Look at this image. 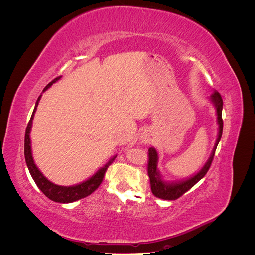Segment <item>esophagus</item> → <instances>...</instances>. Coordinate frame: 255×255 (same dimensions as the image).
<instances>
[{"mask_svg": "<svg viewBox=\"0 0 255 255\" xmlns=\"http://www.w3.org/2000/svg\"><path fill=\"white\" fill-rule=\"evenodd\" d=\"M140 140H141V143L143 144H148L152 141V138H151V134L148 133V132H144L142 133L141 137H140Z\"/></svg>", "mask_w": 255, "mask_h": 255, "instance_id": "1", "label": "esophagus"}]
</instances>
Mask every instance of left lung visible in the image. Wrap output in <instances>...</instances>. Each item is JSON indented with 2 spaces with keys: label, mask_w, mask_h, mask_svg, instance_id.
Wrapping results in <instances>:
<instances>
[{
  "label": "left lung",
  "mask_w": 255,
  "mask_h": 255,
  "mask_svg": "<svg viewBox=\"0 0 255 255\" xmlns=\"http://www.w3.org/2000/svg\"><path fill=\"white\" fill-rule=\"evenodd\" d=\"M210 100L214 104L216 109V115H217V123H218V137L216 139V143L214 145V149L210 158L207 159L201 170L191 177H188L186 180L182 181H175V182H167L161 179V175L157 168V161L158 155L157 152L154 148L149 149V160H148V174L150 177V184H151V190L153 195L164 200H176L180 198L185 192L188 191L192 186L202 179L206 174V172L210 169L212 161L215 155V151L217 149V145L221 139L222 136V128H223V121H222V98L218 91H214L213 95L210 97Z\"/></svg>",
  "instance_id": "8db88e82"
}]
</instances>
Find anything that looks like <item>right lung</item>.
Wrapping results in <instances>:
<instances>
[{
  "instance_id": "right-lung-1",
  "label": "right lung",
  "mask_w": 255,
  "mask_h": 255,
  "mask_svg": "<svg viewBox=\"0 0 255 255\" xmlns=\"http://www.w3.org/2000/svg\"><path fill=\"white\" fill-rule=\"evenodd\" d=\"M60 78L61 76H58V78L54 79L52 82H50L47 86L44 87L42 92H44L48 88H50L51 85H53V83L57 82ZM40 99H41V95L37 99L34 112L32 114V117H30V120L28 122V125L26 127V130H25L24 156H25L26 165H27V168L29 170V173H30V175H32L33 180L35 181L38 188H39L43 192L45 197H48L54 202L71 203V202L76 201V200H80V199H83L85 197L91 195L92 192H94L100 186V184H101L103 181V177L105 175L107 168H109V166L113 163V160L116 158V156L112 157L102 168H100L94 175L90 176L88 180L84 181L80 184L73 185V186H59V185H56V184L52 183L51 181H49L47 177H45L41 173V171L38 169V167L35 164L34 158H33V154H32V145H30V138H29V133H30V128H32L34 115L36 113L37 106H38V103H39V101H40Z\"/></svg>"
}]
</instances>
